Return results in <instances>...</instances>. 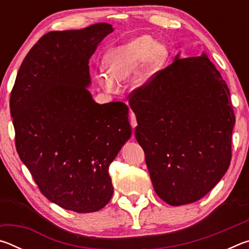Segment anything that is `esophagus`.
I'll return each mask as SVG.
<instances>
[{
    "label": "esophagus",
    "mask_w": 249,
    "mask_h": 249,
    "mask_svg": "<svg viewBox=\"0 0 249 249\" xmlns=\"http://www.w3.org/2000/svg\"><path fill=\"white\" fill-rule=\"evenodd\" d=\"M130 125H132V127L135 128L137 126V121H136V116H135L134 113L132 112L130 113Z\"/></svg>",
    "instance_id": "obj_1"
}]
</instances>
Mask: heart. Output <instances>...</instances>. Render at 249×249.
Listing matches in <instances>:
<instances>
[{"label":"heart","mask_w":249,"mask_h":249,"mask_svg":"<svg viewBox=\"0 0 249 249\" xmlns=\"http://www.w3.org/2000/svg\"><path fill=\"white\" fill-rule=\"evenodd\" d=\"M165 57V47L155 44L153 37L148 35L136 37L107 53L104 58V65L109 74L102 73L98 79L107 91H115L117 88L116 80H125L134 74L145 59V69L141 74L142 81L161 66Z\"/></svg>","instance_id":"heart-1"}]
</instances>
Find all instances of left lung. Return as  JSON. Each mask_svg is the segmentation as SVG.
I'll use <instances>...</instances> for the list:
<instances>
[{
  "label": "left lung",
  "instance_id": "left-lung-1",
  "mask_svg": "<svg viewBox=\"0 0 249 249\" xmlns=\"http://www.w3.org/2000/svg\"><path fill=\"white\" fill-rule=\"evenodd\" d=\"M128 98L158 196L170 205L203 197L231 159L235 115L221 73L204 53L176 58Z\"/></svg>",
  "mask_w": 249,
  "mask_h": 249
}]
</instances>
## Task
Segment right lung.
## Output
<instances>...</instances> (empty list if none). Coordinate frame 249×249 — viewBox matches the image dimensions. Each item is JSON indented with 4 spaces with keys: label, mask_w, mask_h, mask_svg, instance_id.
Masks as SVG:
<instances>
[{
    "label": "right lung",
    "mask_w": 249,
    "mask_h": 249,
    "mask_svg": "<svg viewBox=\"0 0 249 249\" xmlns=\"http://www.w3.org/2000/svg\"><path fill=\"white\" fill-rule=\"evenodd\" d=\"M112 32L99 23L47 33L25 57L11 92L19 158L48 200L78 213L111 200L108 167L132 134L127 105L95 103L86 88L89 59Z\"/></svg>",
    "instance_id": "add662e5"
}]
</instances>
